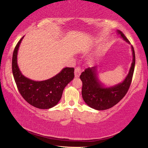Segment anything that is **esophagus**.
Segmentation results:
<instances>
[{"label": "esophagus", "mask_w": 148, "mask_h": 148, "mask_svg": "<svg viewBox=\"0 0 148 148\" xmlns=\"http://www.w3.org/2000/svg\"><path fill=\"white\" fill-rule=\"evenodd\" d=\"M81 72V69L79 67H76L75 68V71H74V74H75V77H79Z\"/></svg>", "instance_id": "esophagus-1"}]
</instances>
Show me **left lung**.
Masks as SVG:
<instances>
[{"label":"left lung","instance_id":"1","mask_svg":"<svg viewBox=\"0 0 148 148\" xmlns=\"http://www.w3.org/2000/svg\"><path fill=\"white\" fill-rule=\"evenodd\" d=\"M119 34L125 41L130 44L124 34L120 30H117ZM133 60L129 72L122 83L111 87H103L97 77V67H88L81 73L80 79L82 81V97L84 101L90 108L96 110H106L112 108L118 103L126 95L132 79L136 56L132 46Z\"/></svg>","mask_w":148,"mask_h":148}]
</instances>
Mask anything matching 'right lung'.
Returning <instances> with one entry per match:
<instances>
[{"instance_id": "1", "label": "right lung", "mask_w": 148, "mask_h": 148, "mask_svg": "<svg viewBox=\"0 0 148 148\" xmlns=\"http://www.w3.org/2000/svg\"><path fill=\"white\" fill-rule=\"evenodd\" d=\"M24 36L19 40L13 51L12 71L21 95L30 105L41 109L51 108L61 99L63 91L74 77V69L65 67L56 76L42 81L31 80L21 74L17 64L19 46Z\"/></svg>"}]
</instances>
